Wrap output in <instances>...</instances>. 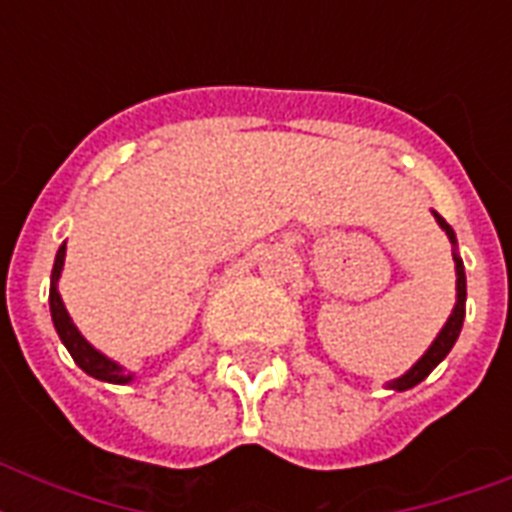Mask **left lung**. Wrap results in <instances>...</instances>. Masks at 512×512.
<instances>
[{
  "mask_svg": "<svg viewBox=\"0 0 512 512\" xmlns=\"http://www.w3.org/2000/svg\"><path fill=\"white\" fill-rule=\"evenodd\" d=\"M438 220V225L444 228L446 236H449V241H452L454 247H457V239H454V231L452 225L446 223L444 217L438 215V212H433ZM454 268H457V305H454L452 316H449V321L444 324V329L438 332V337L433 340V345H430L428 350H425V356L417 361V364L409 369L406 374H401L398 380L390 382V388L393 390H409L414 388L417 382H422L425 377H428L433 369H436L441 361L446 358V353L454 348V342H457V337H460V329H462V321H465V297H468V287H465V265H462L460 255H454Z\"/></svg>",
  "mask_w": 512,
  "mask_h": 512,
  "instance_id": "8db88e82",
  "label": "left lung"
}]
</instances>
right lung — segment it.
Listing matches in <instances>:
<instances>
[{
	"label": "right lung",
	"mask_w": 512,
	"mask_h": 512,
	"mask_svg": "<svg viewBox=\"0 0 512 512\" xmlns=\"http://www.w3.org/2000/svg\"><path fill=\"white\" fill-rule=\"evenodd\" d=\"M63 260H66V244H60L58 255H55L52 281H50V313H52V324H55V329H58V337L68 348L71 358H74L76 364L82 366V372H87L90 377H95V380L114 382V385L130 382L132 372H127L124 366H119L116 361L103 356L100 350L92 348L90 342L79 335V329L74 327V321H71V316H68L66 305H63L58 292V279H60V271H63Z\"/></svg>",
	"instance_id": "add662e5"
}]
</instances>
